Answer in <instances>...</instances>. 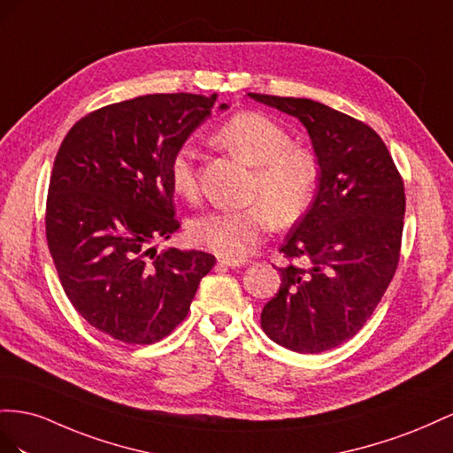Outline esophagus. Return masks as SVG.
Instances as JSON below:
<instances>
[{
    "label": "esophagus",
    "instance_id": "esophagus-1",
    "mask_svg": "<svg viewBox=\"0 0 453 453\" xmlns=\"http://www.w3.org/2000/svg\"><path fill=\"white\" fill-rule=\"evenodd\" d=\"M218 264H219V265H226V267L239 269V267H242V265H247L249 260H226V257H219Z\"/></svg>",
    "mask_w": 453,
    "mask_h": 453
}]
</instances>
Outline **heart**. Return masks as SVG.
<instances>
[{"instance_id":"heart-1","label":"heart","mask_w":453,"mask_h":453,"mask_svg":"<svg viewBox=\"0 0 453 453\" xmlns=\"http://www.w3.org/2000/svg\"><path fill=\"white\" fill-rule=\"evenodd\" d=\"M216 142L254 169L250 201L244 211H214L196 218L189 226L191 241L226 260H241L267 231L300 219L313 203L319 184V165L303 148L292 146V136L262 113L244 111L226 121ZM196 150L182 146L169 163V178L176 193L197 196Z\"/></svg>"}]
</instances>
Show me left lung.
Returning a JSON list of instances; mask_svg holds the SVG:
<instances>
[{"label": "left lung", "mask_w": 453, "mask_h": 453, "mask_svg": "<svg viewBox=\"0 0 453 453\" xmlns=\"http://www.w3.org/2000/svg\"><path fill=\"white\" fill-rule=\"evenodd\" d=\"M298 119L311 138L319 189L280 247L305 267H279L280 288L264 305L267 338L296 353L351 340L378 307L398 265L404 184L378 133L309 98L249 93Z\"/></svg>", "instance_id": "obj_1"}]
</instances>
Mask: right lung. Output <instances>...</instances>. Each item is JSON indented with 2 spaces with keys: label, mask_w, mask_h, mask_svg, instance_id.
Wrapping results in <instances>:
<instances>
[{
  "label": "right lung",
  "mask_w": 453,
  "mask_h": 453,
  "mask_svg": "<svg viewBox=\"0 0 453 453\" xmlns=\"http://www.w3.org/2000/svg\"><path fill=\"white\" fill-rule=\"evenodd\" d=\"M214 104L216 95L138 96L85 115L62 140L49 182V250L75 311L113 340L169 335L216 264L201 250L151 247L180 227L171 157Z\"/></svg>",
  "instance_id": "obj_1"
}]
</instances>
